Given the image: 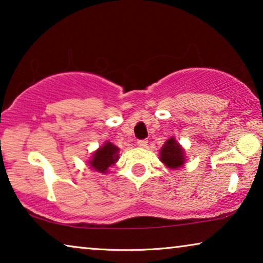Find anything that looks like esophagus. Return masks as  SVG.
I'll return each mask as SVG.
<instances>
[{"label": "esophagus", "instance_id": "34e87169", "mask_svg": "<svg viewBox=\"0 0 263 263\" xmlns=\"http://www.w3.org/2000/svg\"><path fill=\"white\" fill-rule=\"evenodd\" d=\"M147 145H148V141H147V140H139V141H138V146L142 147V148L147 147Z\"/></svg>", "mask_w": 263, "mask_h": 263}]
</instances>
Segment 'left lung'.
Wrapping results in <instances>:
<instances>
[{"mask_svg":"<svg viewBox=\"0 0 263 263\" xmlns=\"http://www.w3.org/2000/svg\"><path fill=\"white\" fill-rule=\"evenodd\" d=\"M159 158L161 163H164L168 168H172V170L183 166L185 163L184 149L176 141L175 138H170L164 143V146L160 149Z\"/></svg>","mask_w":263,"mask_h":263,"instance_id":"8db88e82","label":"left lung"}]
</instances>
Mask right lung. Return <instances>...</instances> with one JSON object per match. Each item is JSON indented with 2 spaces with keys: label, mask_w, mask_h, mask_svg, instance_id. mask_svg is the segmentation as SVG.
<instances>
[{
  "label": "right lung",
  "mask_w": 263,
  "mask_h": 263,
  "mask_svg": "<svg viewBox=\"0 0 263 263\" xmlns=\"http://www.w3.org/2000/svg\"><path fill=\"white\" fill-rule=\"evenodd\" d=\"M118 152L120 148L117 146L112 145V143L106 141L102 147H99L98 149L93 153L92 159L88 161L89 166L93 170L102 172V174H106L107 168L111 165H114L118 160Z\"/></svg>",
  "instance_id": "1"
}]
</instances>
